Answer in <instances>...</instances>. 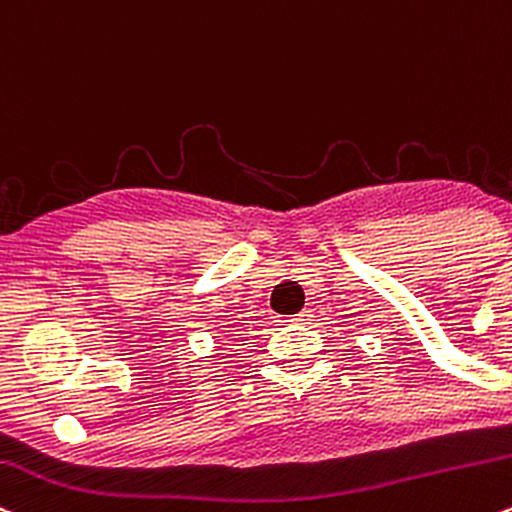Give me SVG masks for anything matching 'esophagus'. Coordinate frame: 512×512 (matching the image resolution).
Wrapping results in <instances>:
<instances>
[{
	"mask_svg": "<svg viewBox=\"0 0 512 512\" xmlns=\"http://www.w3.org/2000/svg\"><path fill=\"white\" fill-rule=\"evenodd\" d=\"M306 320H308V311H301V313H296V316H291L289 320H286V323L299 325V323H306Z\"/></svg>",
	"mask_w": 512,
	"mask_h": 512,
	"instance_id": "esophagus-1",
	"label": "esophagus"
}]
</instances>
